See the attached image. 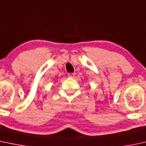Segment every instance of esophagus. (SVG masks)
I'll return each instance as SVG.
<instances>
[{
    "instance_id": "esophagus-1",
    "label": "esophagus",
    "mask_w": 146,
    "mask_h": 146,
    "mask_svg": "<svg viewBox=\"0 0 146 146\" xmlns=\"http://www.w3.org/2000/svg\"><path fill=\"white\" fill-rule=\"evenodd\" d=\"M75 73H68V77L69 78H73L75 76Z\"/></svg>"
}]
</instances>
